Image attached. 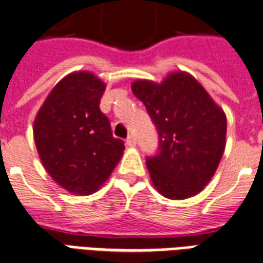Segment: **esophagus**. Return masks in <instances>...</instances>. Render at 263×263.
<instances>
[{
    "label": "esophagus",
    "mask_w": 263,
    "mask_h": 263,
    "mask_svg": "<svg viewBox=\"0 0 263 263\" xmlns=\"http://www.w3.org/2000/svg\"><path fill=\"white\" fill-rule=\"evenodd\" d=\"M125 143H127V146H135L136 145V139L135 136L132 135V134H129L127 138V140H125Z\"/></svg>",
    "instance_id": "obj_1"
}]
</instances>
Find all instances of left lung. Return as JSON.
I'll list each match as a JSON object with an SVG mask.
<instances>
[{
    "label": "left lung",
    "instance_id": "8db88e82",
    "mask_svg": "<svg viewBox=\"0 0 263 263\" xmlns=\"http://www.w3.org/2000/svg\"><path fill=\"white\" fill-rule=\"evenodd\" d=\"M131 88L158 134L157 153L146 157L156 189L172 200L201 192L225 150L223 110L187 73L170 74L161 84L138 80Z\"/></svg>",
    "mask_w": 263,
    "mask_h": 263
}]
</instances>
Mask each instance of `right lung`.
Wrapping results in <instances>:
<instances>
[{
  "label": "right lung",
  "instance_id": "add662e5",
  "mask_svg": "<svg viewBox=\"0 0 263 263\" xmlns=\"http://www.w3.org/2000/svg\"><path fill=\"white\" fill-rule=\"evenodd\" d=\"M106 85L88 71L65 77L51 91L34 121V140L44 167L56 183L76 194H91L123 156L100 111Z\"/></svg>",
  "mask_w": 263,
  "mask_h": 263
}]
</instances>
